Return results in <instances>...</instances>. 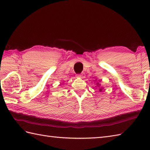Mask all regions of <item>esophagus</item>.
<instances>
[{
    "label": "esophagus",
    "mask_w": 150,
    "mask_h": 150,
    "mask_svg": "<svg viewBox=\"0 0 150 150\" xmlns=\"http://www.w3.org/2000/svg\"><path fill=\"white\" fill-rule=\"evenodd\" d=\"M77 77L79 78L83 79V78H84V75L83 74H79V75H77Z\"/></svg>",
    "instance_id": "obj_1"
}]
</instances>
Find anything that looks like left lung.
Returning <instances> with one entry per match:
<instances>
[{
  "instance_id": "8db88e82",
  "label": "left lung",
  "mask_w": 150,
  "mask_h": 150,
  "mask_svg": "<svg viewBox=\"0 0 150 150\" xmlns=\"http://www.w3.org/2000/svg\"><path fill=\"white\" fill-rule=\"evenodd\" d=\"M98 84H97V85H98ZM100 90V91H102V89H100V90Z\"/></svg>"
}]
</instances>
